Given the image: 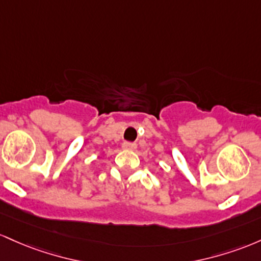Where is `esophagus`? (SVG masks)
Masks as SVG:
<instances>
[{"label":"esophagus","mask_w":261,"mask_h":261,"mask_svg":"<svg viewBox=\"0 0 261 261\" xmlns=\"http://www.w3.org/2000/svg\"><path fill=\"white\" fill-rule=\"evenodd\" d=\"M137 144L133 142H124L123 143V149H127V150H136Z\"/></svg>","instance_id":"1"}]
</instances>
